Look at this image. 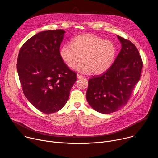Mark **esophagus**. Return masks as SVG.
<instances>
[{"instance_id":"1","label":"esophagus","mask_w":158,"mask_h":158,"mask_svg":"<svg viewBox=\"0 0 158 158\" xmlns=\"http://www.w3.org/2000/svg\"><path fill=\"white\" fill-rule=\"evenodd\" d=\"M77 79H82L83 77H82V75H81L79 74H77Z\"/></svg>"}]
</instances>
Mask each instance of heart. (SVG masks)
Returning a JSON list of instances; mask_svg holds the SVG:
<instances>
[{
	"mask_svg": "<svg viewBox=\"0 0 158 158\" xmlns=\"http://www.w3.org/2000/svg\"><path fill=\"white\" fill-rule=\"evenodd\" d=\"M116 54L114 44L94 34H82L74 37L71 44L60 49V56L67 67L72 68L81 60L75 69L82 73L98 75L109 69Z\"/></svg>",
	"mask_w": 158,
	"mask_h": 158,
	"instance_id": "b5f03b06",
	"label": "heart"
}]
</instances>
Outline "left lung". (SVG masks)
Masks as SVG:
<instances>
[{
    "label": "left lung",
    "instance_id": "1",
    "mask_svg": "<svg viewBox=\"0 0 158 158\" xmlns=\"http://www.w3.org/2000/svg\"><path fill=\"white\" fill-rule=\"evenodd\" d=\"M118 37L122 48L114 63L106 72L88 81L87 101L102 114L115 112L128 102L143 68V60L135 45Z\"/></svg>",
    "mask_w": 158,
    "mask_h": 158
}]
</instances>
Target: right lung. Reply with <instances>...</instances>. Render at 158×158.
I'll list each match as a JSON object with an SVG mask.
<instances>
[{
    "label": "right lung",
    "instance_id": "add662e5",
    "mask_svg": "<svg viewBox=\"0 0 158 158\" xmlns=\"http://www.w3.org/2000/svg\"><path fill=\"white\" fill-rule=\"evenodd\" d=\"M65 31L40 32L21 47L17 70L22 91L39 110L51 114L60 110L69 99L77 79L60 56L59 48Z\"/></svg>",
    "mask_w": 158,
    "mask_h": 158
}]
</instances>
